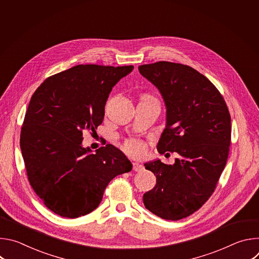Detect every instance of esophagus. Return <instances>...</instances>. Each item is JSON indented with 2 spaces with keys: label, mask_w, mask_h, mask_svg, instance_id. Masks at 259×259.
I'll list each match as a JSON object with an SVG mask.
<instances>
[{
  "label": "esophagus",
  "mask_w": 259,
  "mask_h": 259,
  "mask_svg": "<svg viewBox=\"0 0 259 259\" xmlns=\"http://www.w3.org/2000/svg\"><path fill=\"white\" fill-rule=\"evenodd\" d=\"M143 169V166L141 165V164H139V163H133V170L134 171H136V172H138V171H141Z\"/></svg>",
  "instance_id": "1"
}]
</instances>
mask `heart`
<instances>
[{
    "instance_id": "1",
    "label": "heart",
    "mask_w": 259,
    "mask_h": 259,
    "mask_svg": "<svg viewBox=\"0 0 259 259\" xmlns=\"http://www.w3.org/2000/svg\"><path fill=\"white\" fill-rule=\"evenodd\" d=\"M144 99H149V100H154L156 101L155 99H153L151 96H144ZM124 150L125 152L132 156V157H140L143 152H144V149H143V145L137 141V140H134V139H131V140H127L125 143H124Z\"/></svg>"
}]
</instances>
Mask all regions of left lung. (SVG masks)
I'll return each mask as SVG.
<instances>
[{"label":"left lung","mask_w":259,"mask_h":259,"mask_svg":"<svg viewBox=\"0 0 259 259\" xmlns=\"http://www.w3.org/2000/svg\"><path fill=\"white\" fill-rule=\"evenodd\" d=\"M138 70L159 89L167 109L157 150L179 155L173 165L144 164L157 183L143 204L163 219L179 220L199 210L216 188L230 152V112L217 88L189 65L159 61Z\"/></svg>","instance_id":"8db88e82"}]
</instances>
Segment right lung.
<instances>
[{
	"label": "right lung",
	"mask_w": 259,
	"mask_h": 259,
	"mask_svg": "<svg viewBox=\"0 0 259 259\" xmlns=\"http://www.w3.org/2000/svg\"><path fill=\"white\" fill-rule=\"evenodd\" d=\"M133 65L79 64L47 78L32 94L20 133L28 181L45 206L77 218L100 204L107 184L132 170L116 146L92 154L82 146L83 131L102 123L113 87Z\"/></svg>",
	"instance_id": "add662e5"
}]
</instances>
